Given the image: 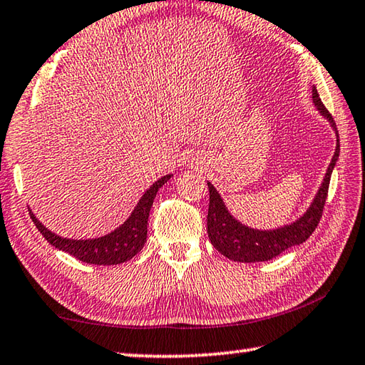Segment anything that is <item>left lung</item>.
I'll return each mask as SVG.
<instances>
[{
    "mask_svg": "<svg viewBox=\"0 0 365 365\" xmlns=\"http://www.w3.org/2000/svg\"><path fill=\"white\" fill-rule=\"evenodd\" d=\"M312 101L319 109V113L331 123L333 130L336 133V150L333 154L331 163L327 169L324 182L320 185L316 197L311 202L307 211L301 215L293 224L283 225L275 230H257L243 225L233 215L228 212L225 202L222 200L219 191L211 183L209 187V209H207V235L215 250L225 257L237 262H262L270 261L277 257L283 251L292 248V246L304 243L311 237L312 232L319 225L322 211L325 206L327 195H329V185L331 172L339 156V138L338 130L331 114L324 106L322 100L317 93L316 86H312Z\"/></svg>",
    "mask_w": 365,
    "mask_h": 365,
    "instance_id": "1",
    "label": "left lung"
}]
</instances>
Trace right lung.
I'll list each match as a JSON object with an SVG mask.
<instances>
[{
  "label": "right lung",
  "instance_id": "1",
  "mask_svg": "<svg viewBox=\"0 0 365 365\" xmlns=\"http://www.w3.org/2000/svg\"><path fill=\"white\" fill-rule=\"evenodd\" d=\"M172 175L160 177L158 182H154L150 188L145 191V195L141 196L138 205L135 206L133 212L130 214L123 224L115 228L114 232H110L104 237L100 238H88V240H71L63 238L59 235L53 233L51 230L41 224V222L35 217L32 209H29L30 217H32L35 227L38 228V232L45 237L49 245H53L54 248L61 251L69 252L71 256L77 257L78 261L86 264H95V265H114L122 264L137 256L145 246L146 235H148V217H150V211L153 206L154 197L159 188Z\"/></svg>",
  "mask_w": 365,
  "mask_h": 365
}]
</instances>
